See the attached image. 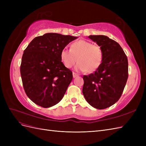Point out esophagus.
<instances>
[{
    "mask_svg": "<svg viewBox=\"0 0 146 146\" xmlns=\"http://www.w3.org/2000/svg\"><path fill=\"white\" fill-rule=\"evenodd\" d=\"M72 75H73V77H74V78H76V77H77V76H78V75L77 74H76V73H75V72H73V73H72Z\"/></svg>",
    "mask_w": 146,
    "mask_h": 146,
    "instance_id": "obj_1",
    "label": "esophagus"
}]
</instances>
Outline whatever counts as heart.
<instances>
[{"label": "heart", "mask_w": 146, "mask_h": 146, "mask_svg": "<svg viewBox=\"0 0 146 146\" xmlns=\"http://www.w3.org/2000/svg\"><path fill=\"white\" fill-rule=\"evenodd\" d=\"M61 60L67 68H71L77 63L78 72H94L101 64L103 54L101 48L85 40L73 42L70 49L64 48L61 52Z\"/></svg>", "instance_id": "1"}]
</instances>
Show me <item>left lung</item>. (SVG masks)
Wrapping results in <instances>:
<instances>
[{
	"instance_id": "obj_1",
	"label": "left lung",
	"mask_w": 146,
	"mask_h": 146,
	"mask_svg": "<svg viewBox=\"0 0 146 146\" xmlns=\"http://www.w3.org/2000/svg\"><path fill=\"white\" fill-rule=\"evenodd\" d=\"M102 51L101 64L94 73L84 76L82 92L97 109L111 107L120 99L128 78V60L119 44L105 35H90Z\"/></svg>"
}]
</instances>
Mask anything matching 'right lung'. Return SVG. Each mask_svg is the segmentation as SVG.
<instances>
[{
  "label": "right lung",
  "instance_id": "add662e5",
  "mask_svg": "<svg viewBox=\"0 0 146 146\" xmlns=\"http://www.w3.org/2000/svg\"><path fill=\"white\" fill-rule=\"evenodd\" d=\"M77 37L55 33L35 38L24 51L21 75L29 98L44 108L63 99L72 80V72L61 60V52Z\"/></svg>",
  "mask_w": 146,
  "mask_h": 146
}]
</instances>
